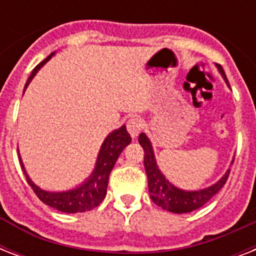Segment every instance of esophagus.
Returning <instances> with one entry per match:
<instances>
[{
  "label": "esophagus",
  "instance_id": "1",
  "mask_svg": "<svg viewBox=\"0 0 256 256\" xmlns=\"http://www.w3.org/2000/svg\"><path fill=\"white\" fill-rule=\"evenodd\" d=\"M142 120L138 118V116H132L130 120L126 122V128H128V132H130V136L134 138L140 134V132L142 130Z\"/></svg>",
  "mask_w": 256,
  "mask_h": 256
}]
</instances>
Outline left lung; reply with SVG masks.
Here are the masks:
<instances>
[{
  "label": "left lung",
  "mask_w": 256,
  "mask_h": 256,
  "mask_svg": "<svg viewBox=\"0 0 256 256\" xmlns=\"http://www.w3.org/2000/svg\"><path fill=\"white\" fill-rule=\"evenodd\" d=\"M218 69L222 74V77L224 78L226 84L228 85V81H227L226 74L223 72L222 66L218 65ZM138 142L144 148V170H146L148 179V192H150L152 202L156 203V206L162 207L164 210L175 212V214H183V212H191V211L198 210L199 207H202L204 203L208 202L227 182L230 170H227L226 174L223 175L215 184L207 187V188L196 191L180 190L178 187H175L174 184H171L166 179V176L160 172L156 162L152 142L144 132L140 134Z\"/></svg>",
  "instance_id": "left-lung-1"
}]
</instances>
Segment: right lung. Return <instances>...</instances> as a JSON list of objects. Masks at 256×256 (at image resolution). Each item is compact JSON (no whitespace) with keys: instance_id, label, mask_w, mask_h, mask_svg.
I'll return each mask as SVG.
<instances>
[{"instance_id":"add662e5","label":"right lung","mask_w":256,"mask_h":256,"mask_svg":"<svg viewBox=\"0 0 256 256\" xmlns=\"http://www.w3.org/2000/svg\"><path fill=\"white\" fill-rule=\"evenodd\" d=\"M44 60L41 64H38L34 70L30 74L29 80L26 82L25 88H28L29 82L33 80L38 70L41 69L42 66L45 65L46 62L49 61L52 56ZM132 142V136H128L126 126H122L118 130H114L110 132L106 140L102 144V148L100 150L98 158H96V168L92 172V175L86 179L85 182L80 184L78 187L69 191H62V192H52V191H45L36 186L32 179L28 176L26 170L24 168L21 158H20V164L24 170V174L26 176V180L33 188L40 200L48 204V206L53 207L56 210L62 211V212H68V214H74V212H85V211L92 210L96 207L106 196V190H108V175L112 172L114 164H116L118 156L120 152L128 144Z\"/></svg>"}]
</instances>
